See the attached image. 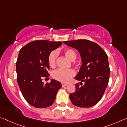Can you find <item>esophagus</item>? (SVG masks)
Masks as SVG:
<instances>
[{
  "label": "esophagus",
  "mask_w": 127,
  "mask_h": 127,
  "mask_svg": "<svg viewBox=\"0 0 127 127\" xmlns=\"http://www.w3.org/2000/svg\"><path fill=\"white\" fill-rule=\"evenodd\" d=\"M67 86V84H62V87H65V86Z\"/></svg>",
  "instance_id": "esophagus-1"
}]
</instances>
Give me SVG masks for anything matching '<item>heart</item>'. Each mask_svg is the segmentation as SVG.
Segmentation results:
<instances>
[{"instance_id": "heart-1", "label": "heart", "mask_w": 127, "mask_h": 127, "mask_svg": "<svg viewBox=\"0 0 127 127\" xmlns=\"http://www.w3.org/2000/svg\"><path fill=\"white\" fill-rule=\"evenodd\" d=\"M63 53L66 58L71 61H74L76 59V54L71 49H65L63 50ZM57 54L55 51H52L49 54L48 58V62L50 67H53L55 65ZM75 74L73 69H59L54 71L53 73V77L55 79L63 83L69 82L71 78Z\"/></svg>"}]
</instances>
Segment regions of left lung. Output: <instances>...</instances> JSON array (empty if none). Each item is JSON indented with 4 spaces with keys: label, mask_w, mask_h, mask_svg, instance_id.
Instances as JSON below:
<instances>
[{
    "label": "left lung",
    "mask_w": 127,
    "mask_h": 127,
    "mask_svg": "<svg viewBox=\"0 0 127 127\" xmlns=\"http://www.w3.org/2000/svg\"><path fill=\"white\" fill-rule=\"evenodd\" d=\"M63 43L77 50L82 63L74 77L80 82L75 84L76 90L69 94L70 100L77 107H92L101 99L108 85L110 67L107 55L98 44L89 40L78 39ZM82 82L84 83L81 85Z\"/></svg>",
    "instance_id": "obj_1"
}]
</instances>
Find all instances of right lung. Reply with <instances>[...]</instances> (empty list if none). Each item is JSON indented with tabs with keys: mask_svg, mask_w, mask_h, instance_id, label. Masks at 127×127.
<instances>
[{
	"mask_svg": "<svg viewBox=\"0 0 127 127\" xmlns=\"http://www.w3.org/2000/svg\"><path fill=\"white\" fill-rule=\"evenodd\" d=\"M62 42L38 40L30 42L20 50L16 63L17 81L25 100L36 108L49 107L54 103L62 88L54 79L44 84L43 77H49V54L62 45Z\"/></svg>",
	"mask_w": 127,
	"mask_h": 127,
	"instance_id": "add662e5",
	"label": "right lung"
}]
</instances>
